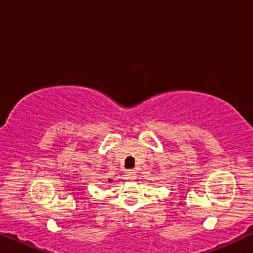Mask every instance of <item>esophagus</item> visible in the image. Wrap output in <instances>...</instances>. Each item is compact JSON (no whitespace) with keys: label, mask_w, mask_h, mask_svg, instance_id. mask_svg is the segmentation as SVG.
I'll return each instance as SVG.
<instances>
[{"label":"esophagus","mask_w":253,"mask_h":253,"mask_svg":"<svg viewBox=\"0 0 253 253\" xmlns=\"http://www.w3.org/2000/svg\"><path fill=\"white\" fill-rule=\"evenodd\" d=\"M134 177H136V172H134V170H127L126 171V178L127 179H133Z\"/></svg>","instance_id":"34e87169"}]
</instances>
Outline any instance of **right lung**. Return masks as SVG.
Wrapping results in <instances>:
<instances>
[{
	"mask_svg": "<svg viewBox=\"0 0 253 253\" xmlns=\"http://www.w3.org/2000/svg\"><path fill=\"white\" fill-rule=\"evenodd\" d=\"M109 181H110V179H109Z\"/></svg>",
	"mask_w": 253,
	"mask_h": 253,
	"instance_id": "right-lung-1",
	"label": "right lung"
}]
</instances>
